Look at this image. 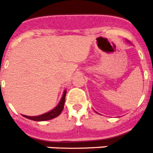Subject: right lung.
<instances>
[{
  "instance_id": "add662e5",
  "label": "right lung",
  "mask_w": 153,
  "mask_h": 153,
  "mask_svg": "<svg viewBox=\"0 0 153 153\" xmlns=\"http://www.w3.org/2000/svg\"><path fill=\"white\" fill-rule=\"evenodd\" d=\"M66 94H67V90H65L64 93H63V97H62L61 100H60V102L57 105V106L56 108H54L53 110H51V111L48 112L47 113H44V114L40 115V116H37V117H28V116H24V115H23V116L24 117H26V118L29 119V120H34V121H45V120H52V119L58 117L61 113L62 110L63 109V106H64Z\"/></svg>"
}]
</instances>
